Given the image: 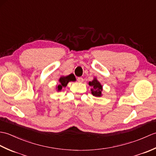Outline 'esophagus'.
Wrapping results in <instances>:
<instances>
[{"label": "esophagus", "mask_w": 156, "mask_h": 156, "mask_svg": "<svg viewBox=\"0 0 156 156\" xmlns=\"http://www.w3.org/2000/svg\"><path fill=\"white\" fill-rule=\"evenodd\" d=\"M77 80H78V82H80V83H81V82H82L84 81V79L82 78H81V77H79V78H78Z\"/></svg>", "instance_id": "34e87169"}]
</instances>
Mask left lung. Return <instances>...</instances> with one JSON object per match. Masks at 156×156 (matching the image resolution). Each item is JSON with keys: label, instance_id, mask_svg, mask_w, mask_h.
<instances>
[{"label": "left lung", "instance_id": "left-lung-1", "mask_svg": "<svg viewBox=\"0 0 156 156\" xmlns=\"http://www.w3.org/2000/svg\"><path fill=\"white\" fill-rule=\"evenodd\" d=\"M88 85L92 87L90 89L92 94L96 97H101L102 96V86L97 78L94 77L93 80L88 82Z\"/></svg>", "mask_w": 156, "mask_h": 156}]
</instances>
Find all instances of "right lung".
<instances>
[{
    "instance_id": "right-lung-1",
    "label": "right lung",
    "mask_w": 156,
    "mask_h": 156,
    "mask_svg": "<svg viewBox=\"0 0 156 156\" xmlns=\"http://www.w3.org/2000/svg\"><path fill=\"white\" fill-rule=\"evenodd\" d=\"M76 81V78L74 74H69L66 76H62L59 78V84L56 86V90L59 92L62 90V88H65L68 82Z\"/></svg>"
}]
</instances>
